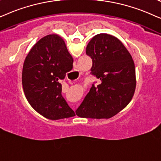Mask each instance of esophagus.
<instances>
[{
    "label": "esophagus",
    "instance_id": "1",
    "mask_svg": "<svg viewBox=\"0 0 161 161\" xmlns=\"http://www.w3.org/2000/svg\"><path fill=\"white\" fill-rule=\"evenodd\" d=\"M77 69H78V67H76H76L74 68V70H77Z\"/></svg>",
    "mask_w": 161,
    "mask_h": 161
}]
</instances>
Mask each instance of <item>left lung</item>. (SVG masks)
<instances>
[{
	"label": "left lung",
	"mask_w": 161,
	"mask_h": 161,
	"mask_svg": "<svg viewBox=\"0 0 161 161\" xmlns=\"http://www.w3.org/2000/svg\"><path fill=\"white\" fill-rule=\"evenodd\" d=\"M86 54L93 62L91 74L100 84L92 85L76 114L91 119H110L133 97L136 87L133 59L122 42L108 34H98L92 38Z\"/></svg>",
	"instance_id": "obj_1"
}]
</instances>
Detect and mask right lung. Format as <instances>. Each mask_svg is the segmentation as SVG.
Masks as SVG:
<instances>
[{
    "label": "right lung",
    "instance_id": "obj_1",
    "mask_svg": "<svg viewBox=\"0 0 161 161\" xmlns=\"http://www.w3.org/2000/svg\"><path fill=\"white\" fill-rule=\"evenodd\" d=\"M73 63L65 42L57 34L41 38L25 57L23 91L32 108L46 119L58 120L75 115L62 96L59 83L72 69Z\"/></svg>",
    "mask_w": 161,
    "mask_h": 161
}]
</instances>
